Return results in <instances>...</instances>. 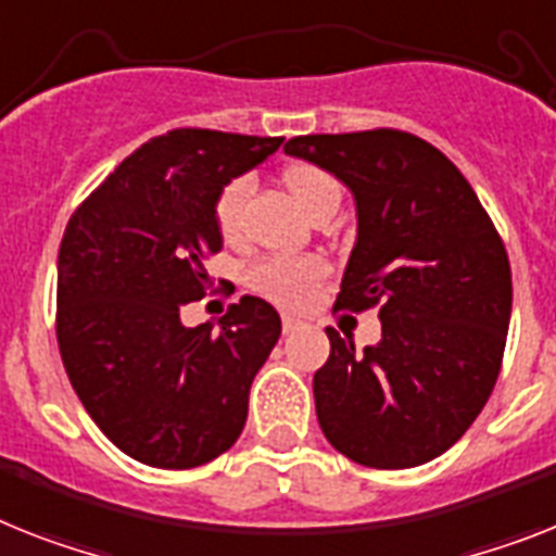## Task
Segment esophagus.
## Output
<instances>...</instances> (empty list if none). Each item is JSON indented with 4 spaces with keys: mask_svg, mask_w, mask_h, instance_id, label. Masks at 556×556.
Segmentation results:
<instances>
[{
    "mask_svg": "<svg viewBox=\"0 0 556 556\" xmlns=\"http://www.w3.org/2000/svg\"><path fill=\"white\" fill-rule=\"evenodd\" d=\"M281 324H283V332H295V329L304 327V318L301 315H292V312H283L281 315Z\"/></svg>",
    "mask_w": 556,
    "mask_h": 556,
    "instance_id": "34e87169",
    "label": "esophagus"
}]
</instances>
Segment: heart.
I'll list each match as a JSON object with an SVG mask.
<instances>
[{"instance_id":"obj_1","label":"heart","mask_w":556,"mask_h":556,"mask_svg":"<svg viewBox=\"0 0 556 556\" xmlns=\"http://www.w3.org/2000/svg\"><path fill=\"white\" fill-rule=\"evenodd\" d=\"M283 185L289 195L295 199L301 210L309 206L312 199H318L320 192L334 190L332 178L309 164H295L283 173ZM250 190L247 178H232L215 199V222L222 227L224 236H232L238 224V213L244 204V195ZM327 275V264L312 255L301 258H264L250 269V283L255 292L281 301V304H301L312 292V287Z\"/></svg>"}]
</instances>
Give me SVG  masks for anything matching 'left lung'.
I'll use <instances>...</instances> for the list:
<instances>
[{
	"label": "left lung",
	"mask_w": 556,
	"mask_h": 556,
	"mask_svg": "<svg viewBox=\"0 0 556 556\" xmlns=\"http://www.w3.org/2000/svg\"><path fill=\"white\" fill-rule=\"evenodd\" d=\"M283 153L355 199L357 236L338 306H380V341L355 352L327 329L315 371L327 440L371 469H412L452 448L489 401L511 318V267L463 173L401 130L295 136Z\"/></svg>",
	"instance_id": "8db88e82"
}]
</instances>
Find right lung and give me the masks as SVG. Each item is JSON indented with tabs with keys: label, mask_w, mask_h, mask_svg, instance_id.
<instances>
[{
	"label": "right lung",
	"mask_w": 556,
	"mask_h": 556,
	"mask_svg": "<svg viewBox=\"0 0 556 556\" xmlns=\"http://www.w3.org/2000/svg\"><path fill=\"white\" fill-rule=\"evenodd\" d=\"M281 141L169 130L124 159L64 229L59 352L87 415L132 460L192 469L244 429L252 380L281 338L278 312L244 295L218 329H190L181 306L210 287L218 192Z\"/></svg>",
	"instance_id": "right-lung-1"
}]
</instances>
